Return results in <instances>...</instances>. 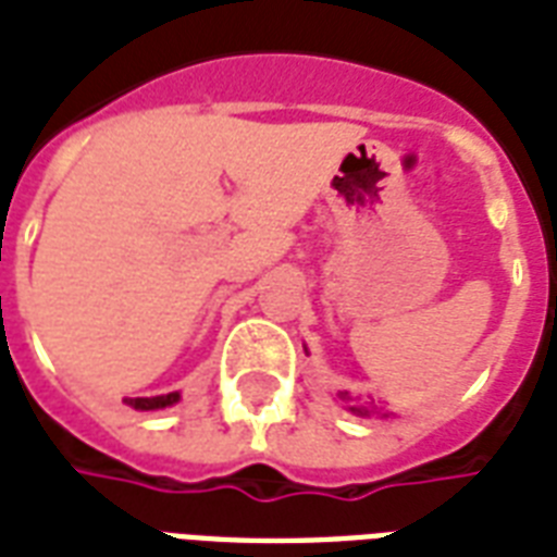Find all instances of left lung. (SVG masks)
Wrapping results in <instances>:
<instances>
[{
  "mask_svg": "<svg viewBox=\"0 0 557 557\" xmlns=\"http://www.w3.org/2000/svg\"><path fill=\"white\" fill-rule=\"evenodd\" d=\"M338 400L345 403L347 409L354 411V414H359V418H373V414H376V418H392V414H394V411L385 409L382 403L354 400V397H350V394H347V392H338Z\"/></svg>",
  "mask_w": 557,
  "mask_h": 557,
  "instance_id": "left-lung-1",
  "label": "left lung"
}]
</instances>
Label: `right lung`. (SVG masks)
Segmentation results:
<instances>
[{
  "instance_id": "right-lung-1",
  "label": "right lung",
  "mask_w": 557,
  "mask_h": 557,
  "mask_svg": "<svg viewBox=\"0 0 557 557\" xmlns=\"http://www.w3.org/2000/svg\"><path fill=\"white\" fill-rule=\"evenodd\" d=\"M181 400V392L172 394H157V397H125V406L137 411H157V409H169Z\"/></svg>"
}]
</instances>
